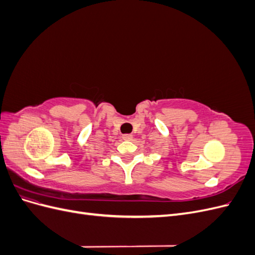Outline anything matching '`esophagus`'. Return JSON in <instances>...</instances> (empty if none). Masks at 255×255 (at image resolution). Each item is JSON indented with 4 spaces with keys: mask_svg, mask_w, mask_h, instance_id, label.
Instances as JSON below:
<instances>
[{
    "mask_svg": "<svg viewBox=\"0 0 255 255\" xmlns=\"http://www.w3.org/2000/svg\"><path fill=\"white\" fill-rule=\"evenodd\" d=\"M133 138V135H130V134H125V135H122V139L123 140H130Z\"/></svg>",
    "mask_w": 255,
    "mask_h": 255,
    "instance_id": "1",
    "label": "esophagus"
}]
</instances>
